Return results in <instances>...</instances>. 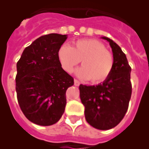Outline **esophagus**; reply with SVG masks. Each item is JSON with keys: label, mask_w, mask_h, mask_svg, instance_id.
Here are the masks:
<instances>
[{"label": "esophagus", "mask_w": 149, "mask_h": 149, "mask_svg": "<svg viewBox=\"0 0 149 149\" xmlns=\"http://www.w3.org/2000/svg\"><path fill=\"white\" fill-rule=\"evenodd\" d=\"M79 84H80V83H79V81L78 80V79H74V85H75V86H79Z\"/></svg>", "instance_id": "obj_1"}]
</instances>
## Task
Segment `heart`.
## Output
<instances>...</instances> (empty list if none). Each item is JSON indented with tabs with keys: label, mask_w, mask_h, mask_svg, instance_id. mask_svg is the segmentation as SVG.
Instances as JSON below:
<instances>
[{
	"label": "heart",
	"mask_w": 149,
	"mask_h": 149,
	"mask_svg": "<svg viewBox=\"0 0 149 149\" xmlns=\"http://www.w3.org/2000/svg\"><path fill=\"white\" fill-rule=\"evenodd\" d=\"M58 61L65 72H72L80 63L83 66L77 74L80 78L97 84L104 81L113 70L114 59L105 45L96 39H79L73 42L72 47L62 45L58 52Z\"/></svg>",
	"instance_id": "1"
}]
</instances>
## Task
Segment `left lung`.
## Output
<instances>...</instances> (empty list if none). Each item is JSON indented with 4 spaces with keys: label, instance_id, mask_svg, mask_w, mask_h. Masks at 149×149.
I'll return each instance as SVG.
<instances>
[{
    "label": "left lung",
    "instance_id": "obj_1",
    "mask_svg": "<svg viewBox=\"0 0 149 149\" xmlns=\"http://www.w3.org/2000/svg\"><path fill=\"white\" fill-rule=\"evenodd\" d=\"M109 42L113 52V70L102 84L97 86L79 85V96L85 107L88 124L99 130L113 128L121 121L128 108L132 96L131 71L125 54L113 40Z\"/></svg>",
    "mask_w": 149,
    "mask_h": 149
}]
</instances>
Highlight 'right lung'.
<instances>
[{"label": "right lung", "instance_id": "obj_1", "mask_svg": "<svg viewBox=\"0 0 149 149\" xmlns=\"http://www.w3.org/2000/svg\"><path fill=\"white\" fill-rule=\"evenodd\" d=\"M66 35L49 34L24 49L17 63V98L24 116L34 124H56L65 111V92L74 84L62 68L58 52Z\"/></svg>", "mask_w": 149, "mask_h": 149}]
</instances>
